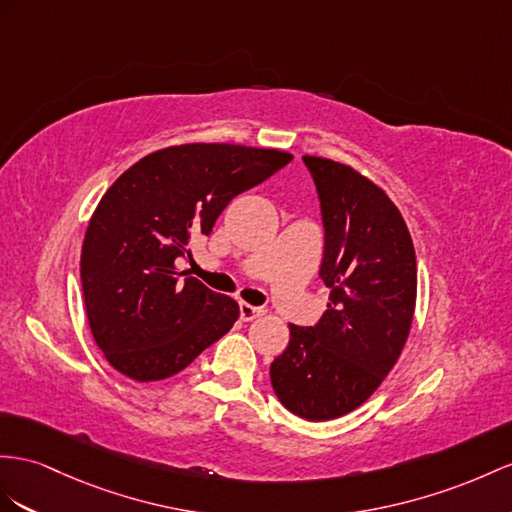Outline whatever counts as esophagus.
<instances>
[{"label": "esophagus", "instance_id": "1", "mask_svg": "<svg viewBox=\"0 0 512 512\" xmlns=\"http://www.w3.org/2000/svg\"><path fill=\"white\" fill-rule=\"evenodd\" d=\"M264 309L261 307H253V305H248V303H240V318L244 320V322H251V320H255V318H259V316H264Z\"/></svg>", "mask_w": 512, "mask_h": 512}]
</instances>
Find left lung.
<instances>
[{"label": "left lung", "instance_id": "obj_1", "mask_svg": "<svg viewBox=\"0 0 512 512\" xmlns=\"http://www.w3.org/2000/svg\"><path fill=\"white\" fill-rule=\"evenodd\" d=\"M320 196L329 309L316 326L290 324L270 363L287 411L311 422L355 411L385 381L411 331L417 261L400 209L352 166L303 155Z\"/></svg>", "mask_w": 512, "mask_h": 512}]
</instances>
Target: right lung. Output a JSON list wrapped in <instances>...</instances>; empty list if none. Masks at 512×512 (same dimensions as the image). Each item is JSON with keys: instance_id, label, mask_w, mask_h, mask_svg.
I'll use <instances>...</instances> for the list:
<instances>
[{"instance_id": "add662e5", "label": "right lung", "mask_w": 512, "mask_h": 512, "mask_svg": "<svg viewBox=\"0 0 512 512\" xmlns=\"http://www.w3.org/2000/svg\"><path fill=\"white\" fill-rule=\"evenodd\" d=\"M292 153L188 142L144 155L101 196L84 235L80 274L86 318L114 370L162 381L225 335L240 316L177 257L209 235L231 199L277 173Z\"/></svg>"}]
</instances>
